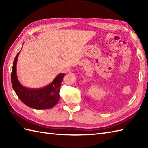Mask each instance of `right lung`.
<instances>
[{
  "instance_id": "right-lung-1",
  "label": "right lung",
  "mask_w": 148,
  "mask_h": 148,
  "mask_svg": "<svg viewBox=\"0 0 148 148\" xmlns=\"http://www.w3.org/2000/svg\"><path fill=\"white\" fill-rule=\"evenodd\" d=\"M22 49V48H21ZM19 52L16 56L11 72V83L18 98L26 106L36 109H50L60 99V85L65 74H58L51 83L40 88H29L22 86L16 74V64Z\"/></svg>"
}]
</instances>
